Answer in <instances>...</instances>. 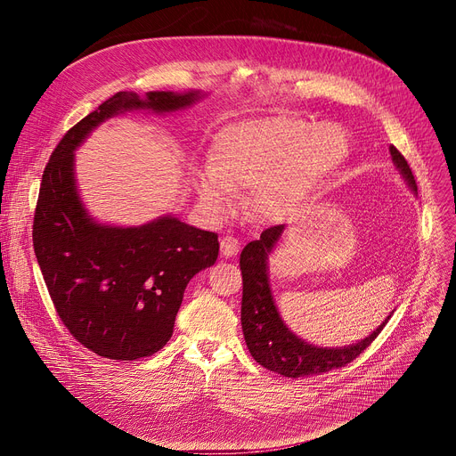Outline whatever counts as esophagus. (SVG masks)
I'll return each mask as SVG.
<instances>
[{"label": "esophagus", "instance_id": "1", "mask_svg": "<svg viewBox=\"0 0 456 456\" xmlns=\"http://www.w3.org/2000/svg\"><path fill=\"white\" fill-rule=\"evenodd\" d=\"M220 248H222V255L231 258L238 253V249H240V244H238L234 236H224L222 242H220Z\"/></svg>", "mask_w": 456, "mask_h": 456}]
</instances>
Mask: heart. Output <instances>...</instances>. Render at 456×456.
Wrapping results in <instances>:
<instances>
[{
	"mask_svg": "<svg viewBox=\"0 0 456 456\" xmlns=\"http://www.w3.org/2000/svg\"><path fill=\"white\" fill-rule=\"evenodd\" d=\"M347 134L332 124L296 116H262L216 134L210 164L194 174V191L210 218H225L251 188L249 210L262 224L294 216L344 162Z\"/></svg>",
	"mask_w": 456,
	"mask_h": 456,
	"instance_id": "obj_1",
	"label": "heart"
}]
</instances>
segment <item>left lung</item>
Masks as SVG:
<instances>
[{"mask_svg":"<svg viewBox=\"0 0 456 456\" xmlns=\"http://www.w3.org/2000/svg\"><path fill=\"white\" fill-rule=\"evenodd\" d=\"M390 155L406 186L418 196L416 179L409 162L404 160V157L394 146H390ZM284 231V225L266 229L260 234L258 240L249 242L240 255V270L244 281L242 330L248 349L260 366L290 379L320 375L342 368L379 337L382 327L392 318L394 310L368 337L349 346L323 347L297 337L281 318L270 286L268 260L281 242Z\"/></svg>","mask_w":456,"mask_h":456,"instance_id":"left-lung-1","label":"left lung"}]
</instances>
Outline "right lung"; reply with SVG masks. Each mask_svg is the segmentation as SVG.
Wrapping results in <instances>:
<instances>
[{"label":"right lung","instance_id":"right-lung-1","mask_svg":"<svg viewBox=\"0 0 456 456\" xmlns=\"http://www.w3.org/2000/svg\"><path fill=\"white\" fill-rule=\"evenodd\" d=\"M207 98L201 90L116 92L59 142L35 212L33 246L47 292L68 330L112 361H136L172 338L190 279L218 258V234L162 214L142 225L95 220L83 203L76 151L103 122L127 112L174 114Z\"/></svg>","mask_w":456,"mask_h":456}]
</instances>
